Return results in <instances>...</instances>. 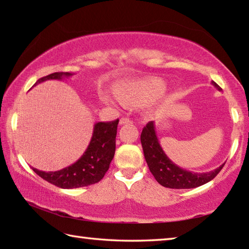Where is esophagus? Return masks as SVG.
I'll return each mask as SVG.
<instances>
[{
    "label": "esophagus",
    "instance_id": "esophagus-1",
    "mask_svg": "<svg viewBox=\"0 0 249 249\" xmlns=\"http://www.w3.org/2000/svg\"><path fill=\"white\" fill-rule=\"evenodd\" d=\"M133 121L129 120L128 117H122V119L120 120V124L121 125H125V124H132Z\"/></svg>",
    "mask_w": 249,
    "mask_h": 249
}]
</instances>
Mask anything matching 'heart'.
<instances>
[{
	"mask_svg": "<svg viewBox=\"0 0 249 249\" xmlns=\"http://www.w3.org/2000/svg\"><path fill=\"white\" fill-rule=\"evenodd\" d=\"M165 91L166 83L156 78L129 80L120 83L116 88V93L120 100L124 103L137 107L154 102L162 96Z\"/></svg>",
	"mask_w": 249,
	"mask_h": 249,
	"instance_id": "1",
	"label": "heart"
}]
</instances>
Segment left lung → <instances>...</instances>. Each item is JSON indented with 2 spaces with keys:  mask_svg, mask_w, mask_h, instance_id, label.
<instances>
[{
  "mask_svg": "<svg viewBox=\"0 0 249 249\" xmlns=\"http://www.w3.org/2000/svg\"><path fill=\"white\" fill-rule=\"evenodd\" d=\"M212 84L218 91L222 89L212 81ZM141 142L144 150V156L151 174L162 187L170 189H192L205 184L215 178L225 163L210 172H192L177 166L162 150L156 134L155 122L147 124L141 135Z\"/></svg>",
  "mask_w": 249,
  "mask_h": 249,
  "instance_id": "left-lung-1",
  "label": "left lung"
}]
</instances>
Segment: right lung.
I'll return each instance as SVG.
<instances>
[{
  "label": "right lung",
  "instance_id": "right-lung-1",
  "mask_svg": "<svg viewBox=\"0 0 249 249\" xmlns=\"http://www.w3.org/2000/svg\"><path fill=\"white\" fill-rule=\"evenodd\" d=\"M72 75L70 72H54L37 80L36 84L47 80H62ZM119 119L94 124L90 144L83 155L72 165L58 171H41L33 168L40 178L62 189H74L94 184L108 170L115 154V138Z\"/></svg>",
  "mask_w": 249,
  "mask_h": 249
}]
</instances>
